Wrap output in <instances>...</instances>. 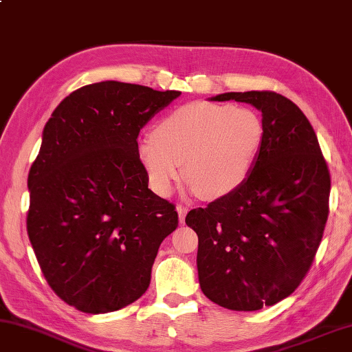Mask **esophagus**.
<instances>
[{
    "instance_id": "esophagus-1",
    "label": "esophagus",
    "mask_w": 352,
    "mask_h": 352,
    "mask_svg": "<svg viewBox=\"0 0 352 352\" xmlns=\"http://www.w3.org/2000/svg\"><path fill=\"white\" fill-rule=\"evenodd\" d=\"M176 210H177V214H179V223L184 224V221H186V217L188 213V208L184 207V206H177Z\"/></svg>"
}]
</instances>
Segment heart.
<instances>
[{
	"instance_id": "1",
	"label": "heart",
	"mask_w": 352,
	"mask_h": 352,
	"mask_svg": "<svg viewBox=\"0 0 352 352\" xmlns=\"http://www.w3.org/2000/svg\"><path fill=\"white\" fill-rule=\"evenodd\" d=\"M264 140L254 109L196 102L165 116L138 157L154 192L168 196L182 176L206 199L226 198L249 179Z\"/></svg>"
}]
</instances>
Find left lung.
<instances>
[{"instance_id": "8db88e82", "label": "left lung", "mask_w": 352, "mask_h": 352, "mask_svg": "<svg viewBox=\"0 0 352 352\" xmlns=\"http://www.w3.org/2000/svg\"><path fill=\"white\" fill-rule=\"evenodd\" d=\"M210 100L261 111L264 140L235 193L187 214L199 239V285L227 309L258 311L289 297L309 270L329 213V170L309 120L285 96L226 92Z\"/></svg>"}]
</instances>
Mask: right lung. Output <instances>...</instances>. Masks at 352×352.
Wrapping results in <instances>:
<instances>
[{
    "label": "right lung",
    "instance_id": "add662e5",
    "mask_svg": "<svg viewBox=\"0 0 352 352\" xmlns=\"http://www.w3.org/2000/svg\"><path fill=\"white\" fill-rule=\"evenodd\" d=\"M179 96L108 80L71 92L46 122L28 177V235L47 285L78 311L122 309L150 286L179 221L148 188L138 135Z\"/></svg>",
    "mask_w": 352,
    "mask_h": 352
}]
</instances>
